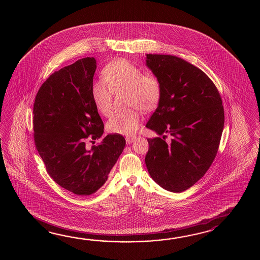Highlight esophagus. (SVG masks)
<instances>
[{
  "label": "esophagus",
  "instance_id": "esophagus-1",
  "mask_svg": "<svg viewBox=\"0 0 260 260\" xmlns=\"http://www.w3.org/2000/svg\"><path fill=\"white\" fill-rule=\"evenodd\" d=\"M125 140H126V143L131 144L132 142H134V140H135V137H126Z\"/></svg>",
  "mask_w": 260,
  "mask_h": 260
}]
</instances>
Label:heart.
Masks as SVG:
<instances>
[{
  "label": "heart",
  "mask_w": 260,
  "mask_h": 260,
  "mask_svg": "<svg viewBox=\"0 0 260 260\" xmlns=\"http://www.w3.org/2000/svg\"><path fill=\"white\" fill-rule=\"evenodd\" d=\"M104 80L92 83L91 95L96 111L103 116H110L112 111V93L125 91L129 110L118 111L107 122L108 131L120 135L137 132L144 111H153L159 105L162 95L160 79L153 73L145 72L132 62L118 58L106 65L102 71Z\"/></svg>",
  "instance_id": "1"
}]
</instances>
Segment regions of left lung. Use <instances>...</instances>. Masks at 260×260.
I'll list each match as a JSON object with an SVG mask.
<instances>
[{"instance_id": "left-lung-1", "label": "left lung", "mask_w": 260, "mask_h": 260, "mask_svg": "<svg viewBox=\"0 0 260 260\" xmlns=\"http://www.w3.org/2000/svg\"><path fill=\"white\" fill-rule=\"evenodd\" d=\"M146 63L160 79L162 95L146 124L160 137L147 139L145 162L161 188L182 192L216 158L225 120L220 94L205 72L180 57L148 54Z\"/></svg>"}]
</instances>
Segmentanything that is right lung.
Instances as JSON below:
<instances>
[{
  "instance_id": "add662e5",
  "label": "right lung",
  "mask_w": 260,
  "mask_h": 260,
  "mask_svg": "<svg viewBox=\"0 0 260 260\" xmlns=\"http://www.w3.org/2000/svg\"><path fill=\"white\" fill-rule=\"evenodd\" d=\"M94 57H84L51 74L40 87L34 105V143L46 171L60 187L80 196L101 188L125 146L120 134L106 136L94 105L91 86Z\"/></svg>"
}]
</instances>
